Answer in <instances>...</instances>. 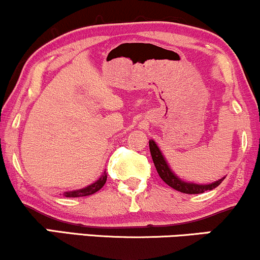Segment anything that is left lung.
I'll return each mask as SVG.
<instances>
[{
	"mask_svg": "<svg viewBox=\"0 0 260 260\" xmlns=\"http://www.w3.org/2000/svg\"><path fill=\"white\" fill-rule=\"evenodd\" d=\"M149 148L150 152H151L152 161H154L156 171H157L158 176L161 177V179L165 181L167 185L173 187L177 191L184 192V193H202L207 190H213L214 187H217L219 184L225 179L221 178V179L214 181V183L211 184H195V183H189V181L181 180L180 178L174 174V172L171 170L170 166H168L167 161H166L165 156L162 155L161 150L158 149L157 144H156L154 140H149Z\"/></svg>",
	"mask_w": 260,
	"mask_h": 260,
	"instance_id": "8db88e82",
	"label": "left lung"
}]
</instances>
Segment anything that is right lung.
I'll use <instances>...</instances> for the list:
<instances>
[{"instance_id": "1", "label": "right lung", "mask_w": 260, "mask_h": 260, "mask_svg": "<svg viewBox=\"0 0 260 260\" xmlns=\"http://www.w3.org/2000/svg\"><path fill=\"white\" fill-rule=\"evenodd\" d=\"M106 177H108V176H106V174L104 173L102 177L99 178L98 180L95 181V183L90 184V185L83 187V189L64 192V196H65V198H82V196L92 195V193L96 192L98 190H100L103 186H104V184L106 181Z\"/></svg>"}]
</instances>
